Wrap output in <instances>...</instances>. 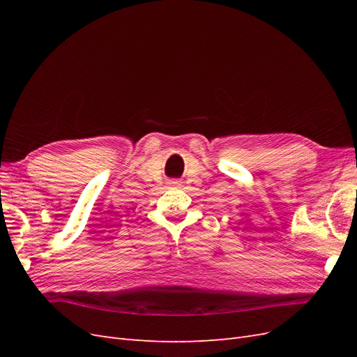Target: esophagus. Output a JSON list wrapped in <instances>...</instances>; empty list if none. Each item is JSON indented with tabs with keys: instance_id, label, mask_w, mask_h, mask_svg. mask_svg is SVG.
I'll return each mask as SVG.
<instances>
[{
	"instance_id": "34e87169",
	"label": "esophagus",
	"mask_w": 357,
	"mask_h": 357,
	"mask_svg": "<svg viewBox=\"0 0 357 357\" xmlns=\"http://www.w3.org/2000/svg\"><path fill=\"white\" fill-rule=\"evenodd\" d=\"M169 185H172V186H178V185H180V181H177V180H171V181H169Z\"/></svg>"
}]
</instances>
